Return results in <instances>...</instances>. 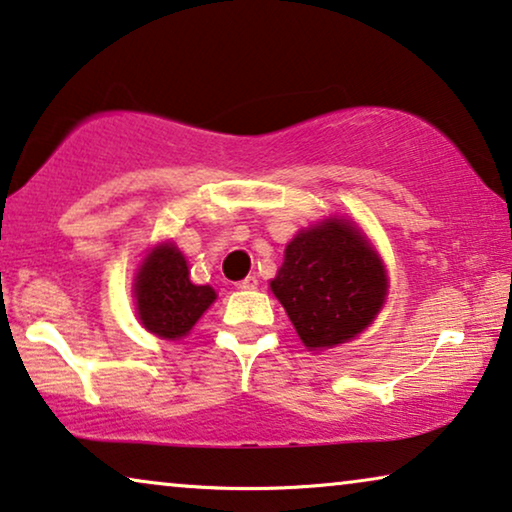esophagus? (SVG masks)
Segmentation results:
<instances>
[{
	"instance_id": "obj_1",
	"label": "esophagus",
	"mask_w": 512,
	"mask_h": 512,
	"mask_svg": "<svg viewBox=\"0 0 512 512\" xmlns=\"http://www.w3.org/2000/svg\"><path fill=\"white\" fill-rule=\"evenodd\" d=\"M258 286V277L256 274H249V277H244L240 284H238V288H242V291H254V288Z\"/></svg>"
}]
</instances>
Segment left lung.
<instances>
[{"label": "left lung", "mask_w": 512, "mask_h": 512, "mask_svg": "<svg viewBox=\"0 0 512 512\" xmlns=\"http://www.w3.org/2000/svg\"><path fill=\"white\" fill-rule=\"evenodd\" d=\"M270 288L316 351L365 330L379 314L388 279L372 244L348 221L328 219L295 235Z\"/></svg>", "instance_id": "obj_1"}]
</instances>
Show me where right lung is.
<instances>
[{
  "label": "right lung",
  "instance_id": "obj_1",
  "mask_svg": "<svg viewBox=\"0 0 512 512\" xmlns=\"http://www.w3.org/2000/svg\"><path fill=\"white\" fill-rule=\"evenodd\" d=\"M214 298L210 286L191 284L187 261L173 244L152 249L136 277L140 323L164 339L187 335Z\"/></svg>",
  "mask_w": 512,
  "mask_h": 512
}]
</instances>
